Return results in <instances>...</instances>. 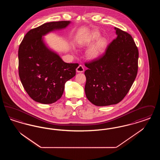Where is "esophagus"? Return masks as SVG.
<instances>
[{"instance_id": "obj_1", "label": "esophagus", "mask_w": 160, "mask_h": 160, "mask_svg": "<svg viewBox=\"0 0 160 160\" xmlns=\"http://www.w3.org/2000/svg\"><path fill=\"white\" fill-rule=\"evenodd\" d=\"M77 72H84V67L82 65H80L76 69Z\"/></svg>"}]
</instances>
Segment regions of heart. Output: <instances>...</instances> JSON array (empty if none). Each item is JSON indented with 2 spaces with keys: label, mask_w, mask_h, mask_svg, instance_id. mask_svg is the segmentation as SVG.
Here are the masks:
<instances>
[{
  "label": "heart",
  "mask_w": 160,
  "mask_h": 160,
  "mask_svg": "<svg viewBox=\"0 0 160 160\" xmlns=\"http://www.w3.org/2000/svg\"><path fill=\"white\" fill-rule=\"evenodd\" d=\"M100 37L101 34L98 32H93L85 40V42L88 44H91L97 41L88 48L86 52V56L88 59H95L106 50L108 41L106 38Z\"/></svg>",
  "instance_id": "1"
}]
</instances>
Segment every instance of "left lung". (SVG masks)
Here are the masks:
<instances>
[{"label":"left lung","mask_w":160,"mask_h":160,"mask_svg":"<svg viewBox=\"0 0 160 160\" xmlns=\"http://www.w3.org/2000/svg\"><path fill=\"white\" fill-rule=\"evenodd\" d=\"M116 38L102 57L85 63L88 69L84 91L97 106L119 103L126 96L137 76L138 51L132 37L114 28Z\"/></svg>","instance_id":"8db88e82"}]
</instances>
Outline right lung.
<instances>
[{"label": "right lung", "mask_w": 160, "mask_h": 160, "mask_svg": "<svg viewBox=\"0 0 160 160\" xmlns=\"http://www.w3.org/2000/svg\"><path fill=\"white\" fill-rule=\"evenodd\" d=\"M70 21L53 22L31 29L18 48V72L23 88L32 99L44 104L60 99L65 83L76 76L78 63H65L50 48L44 37L65 29Z\"/></svg>", "instance_id": "add662e5"}]
</instances>
